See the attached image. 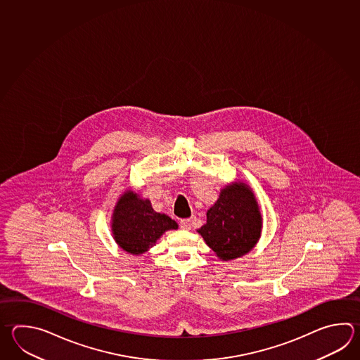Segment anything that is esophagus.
Masks as SVG:
<instances>
[{
	"label": "esophagus",
	"instance_id": "1",
	"mask_svg": "<svg viewBox=\"0 0 360 360\" xmlns=\"http://www.w3.org/2000/svg\"><path fill=\"white\" fill-rule=\"evenodd\" d=\"M179 227H181V229H184V231L191 229V220L181 219V221H179Z\"/></svg>",
	"mask_w": 360,
	"mask_h": 360
}]
</instances>
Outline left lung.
Returning a JSON list of instances; mask_svg holds the SVG:
<instances>
[{
  "label": "left lung",
  "mask_w": 360,
  "mask_h": 360,
  "mask_svg": "<svg viewBox=\"0 0 360 360\" xmlns=\"http://www.w3.org/2000/svg\"><path fill=\"white\" fill-rule=\"evenodd\" d=\"M206 224L198 229L215 255L227 262L248 254L262 233V214L257 198L243 182L228 184L206 213Z\"/></svg>",
  "instance_id": "1"
}]
</instances>
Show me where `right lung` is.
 Returning a JSON list of instances; mask_svg holds the SVG:
<instances>
[{"label": "right lung", "instance_id": "right-lung-1", "mask_svg": "<svg viewBox=\"0 0 360 360\" xmlns=\"http://www.w3.org/2000/svg\"><path fill=\"white\" fill-rule=\"evenodd\" d=\"M176 228V220L167 214L156 213L150 200H143L133 191L124 192L114 207L111 223L114 240L132 255L146 252L165 231Z\"/></svg>", "mask_w": 360, "mask_h": 360}]
</instances>
